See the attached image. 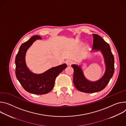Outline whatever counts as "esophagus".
Wrapping results in <instances>:
<instances>
[{
    "mask_svg": "<svg viewBox=\"0 0 126 126\" xmlns=\"http://www.w3.org/2000/svg\"><path fill=\"white\" fill-rule=\"evenodd\" d=\"M73 62L72 61H71V60H67L66 62V63L67 66L71 65L73 64Z\"/></svg>",
    "mask_w": 126,
    "mask_h": 126,
    "instance_id": "1",
    "label": "esophagus"
}]
</instances>
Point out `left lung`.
Listing matches in <instances>:
<instances>
[{
    "mask_svg": "<svg viewBox=\"0 0 126 126\" xmlns=\"http://www.w3.org/2000/svg\"><path fill=\"white\" fill-rule=\"evenodd\" d=\"M93 50H100L104 58L106 71L104 76L95 81L88 80L83 75L81 67L72 64L74 68L73 81L76 88L80 92L86 93H93L103 90L108 84L114 73V58L109 45L100 35L93 34Z\"/></svg>",
    "mask_w": 126,
    "mask_h": 126,
    "instance_id": "8db88e82",
    "label": "left lung"
}]
</instances>
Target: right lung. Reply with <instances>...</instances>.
Returning a JSON list of instances; mask_svg holds the SVG:
<instances>
[{"label":"right lung","mask_w":126,"mask_h":126,"mask_svg":"<svg viewBox=\"0 0 126 126\" xmlns=\"http://www.w3.org/2000/svg\"><path fill=\"white\" fill-rule=\"evenodd\" d=\"M39 35H34L22 44L16 58V75L23 89L27 92L44 94L53 88L55 78L66 67L65 63L53 67L44 73L35 74L28 68L25 63V54L36 39H40Z\"/></svg>","instance_id":"right-lung-1"}]
</instances>
